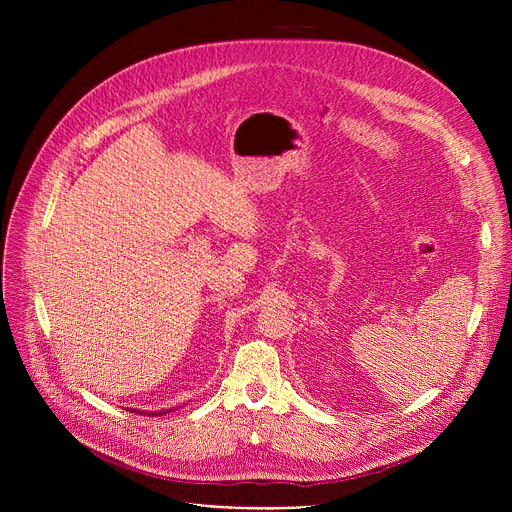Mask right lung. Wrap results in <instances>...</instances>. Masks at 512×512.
Masks as SVG:
<instances>
[{"instance_id": "add662e5", "label": "right lung", "mask_w": 512, "mask_h": 512, "mask_svg": "<svg viewBox=\"0 0 512 512\" xmlns=\"http://www.w3.org/2000/svg\"><path fill=\"white\" fill-rule=\"evenodd\" d=\"M176 409V407H174ZM174 409H160V411H143V409H131V413H141V415H150V417H158V415H166Z\"/></svg>"}]
</instances>
